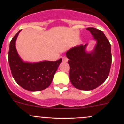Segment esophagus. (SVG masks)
<instances>
[{
    "instance_id": "1",
    "label": "esophagus",
    "mask_w": 124,
    "mask_h": 124,
    "mask_svg": "<svg viewBox=\"0 0 124 124\" xmlns=\"http://www.w3.org/2000/svg\"><path fill=\"white\" fill-rule=\"evenodd\" d=\"M68 58H67L66 56H63V57H62V61H63V62H68Z\"/></svg>"
}]
</instances>
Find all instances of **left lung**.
<instances>
[{
  "mask_svg": "<svg viewBox=\"0 0 124 124\" xmlns=\"http://www.w3.org/2000/svg\"><path fill=\"white\" fill-rule=\"evenodd\" d=\"M96 41L91 52L87 44L70 48L66 53L70 65L69 77L76 88L90 91L97 88L107 79L112 64L111 46L104 33L94 27L86 29Z\"/></svg>",
  "mask_w": 124,
  "mask_h": 124,
  "instance_id": "obj_1",
  "label": "left lung"
}]
</instances>
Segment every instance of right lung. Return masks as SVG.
<instances>
[{
	"label": "right lung",
	"mask_w": 124,
	"mask_h": 124,
	"mask_svg": "<svg viewBox=\"0 0 124 124\" xmlns=\"http://www.w3.org/2000/svg\"><path fill=\"white\" fill-rule=\"evenodd\" d=\"M21 31L13 37L9 44L8 61L11 73L16 82L24 89L42 91L50 85L62 59L54 62H24L18 54L16 47V40Z\"/></svg>",
	"instance_id": "add662e5"
}]
</instances>
